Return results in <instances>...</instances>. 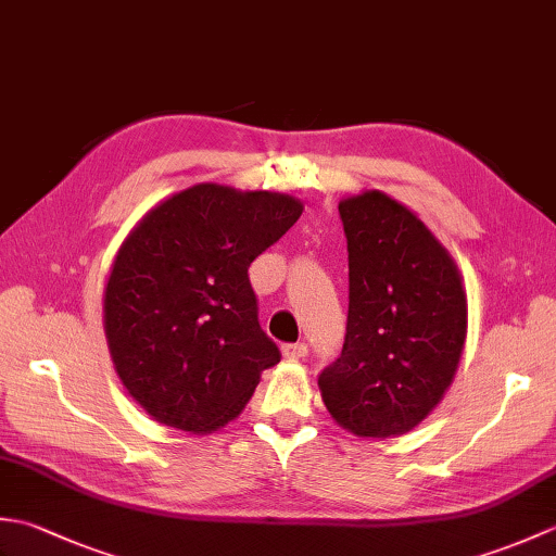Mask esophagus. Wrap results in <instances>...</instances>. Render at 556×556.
I'll use <instances>...</instances> for the list:
<instances>
[{"label": "esophagus", "instance_id": "1", "mask_svg": "<svg viewBox=\"0 0 556 556\" xmlns=\"http://www.w3.org/2000/svg\"><path fill=\"white\" fill-rule=\"evenodd\" d=\"M281 353H285V358L299 361V358L308 356V344H305V341H296V344H285V346H281Z\"/></svg>", "mask_w": 556, "mask_h": 556}]
</instances>
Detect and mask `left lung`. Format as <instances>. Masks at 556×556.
I'll use <instances>...</instances> for the list:
<instances>
[{
    "mask_svg": "<svg viewBox=\"0 0 556 556\" xmlns=\"http://www.w3.org/2000/svg\"><path fill=\"white\" fill-rule=\"evenodd\" d=\"M349 248V317L339 358L317 377L327 410L358 437L404 434L440 404L466 341L454 260L396 200L339 203Z\"/></svg>",
    "mask_w": 556,
    "mask_h": 556,
    "instance_id": "left-lung-1",
    "label": "left lung"
}]
</instances>
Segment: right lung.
<instances>
[{"instance_id":"right-lung-1","label":"right lung","mask_w":556,"mask_h":556,"mask_svg":"<svg viewBox=\"0 0 556 556\" xmlns=\"http://www.w3.org/2000/svg\"><path fill=\"white\" fill-rule=\"evenodd\" d=\"M296 198L198 184L140 219L104 289L116 375L152 418L210 432L281 353L257 320L253 260L301 217Z\"/></svg>"}]
</instances>
